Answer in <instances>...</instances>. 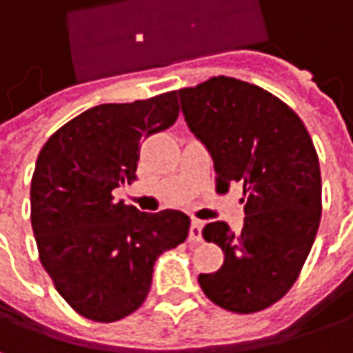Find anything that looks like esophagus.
<instances>
[{"label":"esophagus","instance_id":"esophagus-1","mask_svg":"<svg viewBox=\"0 0 353 353\" xmlns=\"http://www.w3.org/2000/svg\"><path fill=\"white\" fill-rule=\"evenodd\" d=\"M201 230H203V221H197L193 219L191 221V226H189V240L191 242H201Z\"/></svg>","mask_w":353,"mask_h":353}]
</instances>
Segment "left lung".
<instances>
[{
    "mask_svg": "<svg viewBox=\"0 0 353 353\" xmlns=\"http://www.w3.org/2000/svg\"><path fill=\"white\" fill-rule=\"evenodd\" d=\"M191 132L213 158L216 185L240 181L244 226L234 234L216 221L203 238L225 252L199 285L214 305L250 314L285 295L319 230V156L299 115L270 92L234 78H211L177 92Z\"/></svg>",
    "mask_w": 353,
    "mask_h": 353,
    "instance_id": "8db88e82",
    "label": "left lung"
}]
</instances>
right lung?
<instances>
[{"label": "right lung", "mask_w": 353, "mask_h": 353, "mask_svg": "<svg viewBox=\"0 0 353 353\" xmlns=\"http://www.w3.org/2000/svg\"><path fill=\"white\" fill-rule=\"evenodd\" d=\"M177 92L134 103H103L46 140L31 181V225L41 263L78 314L115 322L139 309L154 261L189 234V216L140 213L113 201L137 179L140 142L176 123Z\"/></svg>", "instance_id": "right-lung-1"}]
</instances>
